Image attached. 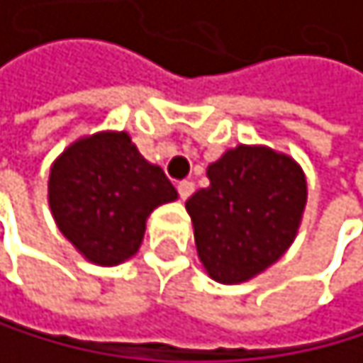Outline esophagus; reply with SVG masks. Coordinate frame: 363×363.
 <instances>
[{
	"label": "esophagus",
	"instance_id": "esophagus-1",
	"mask_svg": "<svg viewBox=\"0 0 363 363\" xmlns=\"http://www.w3.org/2000/svg\"><path fill=\"white\" fill-rule=\"evenodd\" d=\"M194 191H196V185L191 183V180H183V183H178V194L183 200H187Z\"/></svg>",
	"mask_w": 363,
	"mask_h": 363
}]
</instances>
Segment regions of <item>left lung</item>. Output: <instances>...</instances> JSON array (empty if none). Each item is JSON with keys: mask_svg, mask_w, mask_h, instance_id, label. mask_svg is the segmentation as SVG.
Wrapping results in <instances>:
<instances>
[{"mask_svg": "<svg viewBox=\"0 0 363 363\" xmlns=\"http://www.w3.org/2000/svg\"><path fill=\"white\" fill-rule=\"evenodd\" d=\"M206 176L208 187L185 202L200 263L222 285L246 283L294 244L307 204L305 172L283 152L240 143Z\"/></svg>", "mask_w": 363, "mask_h": 363, "instance_id": "left-lung-1", "label": "left lung"}]
</instances>
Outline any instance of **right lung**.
Returning a JSON list of instances; mask_svg holds the SVG:
<instances>
[{
    "label": "right lung",
    "instance_id": "add662e5",
    "mask_svg": "<svg viewBox=\"0 0 363 363\" xmlns=\"http://www.w3.org/2000/svg\"><path fill=\"white\" fill-rule=\"evenodd\" d=\"M178 191L143 159L126 130H102L69 143L50 167L48 200L58 230L95 266L137 255L145 222Z\"/></svg>",
    "mask_w": 363,
    "mask_h": 363
}]
</instances>
